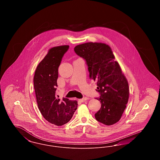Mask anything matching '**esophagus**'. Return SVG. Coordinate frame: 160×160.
<instances>
[{"mask_svg":"<svg viewBox=\"0 0 160 160\" xmlns=\"http://www.w3.org/2000/svg\"><path fill=\"white\" fill-rule=\"evenodd\" d=\"M87 99H88L87 97H84L83 98L80 99V101L81 102H84V101H86Z\"/></svg>","mask_w":160,"mask_h":160,"instance_id":"1","label":"esophagus"}]
</instances>
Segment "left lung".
I'll return each mask as SVG.
<instances>
[{"label":"left lung","instance_id":"1","mask_svg":"<svg viewBox=\"0 0 160 160\" xmlns=\"http://www.w3.org/2000/svg\"><path fill=\"white\" fill-rule=\"evenodd\" d=\"M74 52L86 62L89 77L97 82L101 107L95 119L106 125L118 122L129 98V86L110 47L104 43L87 42L74 47Z\"/></svg>","mask_w":160,"mask_h":160}]
</instances>
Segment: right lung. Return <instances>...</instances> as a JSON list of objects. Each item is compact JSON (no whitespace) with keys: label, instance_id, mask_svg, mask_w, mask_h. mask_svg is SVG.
Wrapping results in <instances>:
<instances>
[{"label":"right lung","instance_id":"right-lung-1","mask_svg":"<svg viewBox=\"0 0 160 160\" xmlns=\"http://www.w3.org/2000/svg\"><path fill=\"white\" fill-rule=\"evenodd\" d=\"M69 46L50 48L38 64L33 77L34 89L39 111L48 122L63 125L72 118L77 108V101L59 98L56 95L58 68Z\"/></svg>","mask_w":160,"mask_h":160}]
</instances>
